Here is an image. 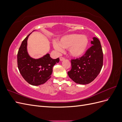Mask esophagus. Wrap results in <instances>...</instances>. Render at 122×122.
Masks as SVG:
<instances>
[{"mask_svg":"<svg viewBox=\"0 0 122 122\" xmlns=\"http://www.w3.org/2000/svg\"><path fill=\"white\" fill-rule=\"evenodd\" d=\"M60 61H64L65 60V57L61 56V57H60Z\"/></svg>","mask_w":122,"mask_h":122,"instance_id":"esophagus-1","label":"esophagus"}]
</instances>
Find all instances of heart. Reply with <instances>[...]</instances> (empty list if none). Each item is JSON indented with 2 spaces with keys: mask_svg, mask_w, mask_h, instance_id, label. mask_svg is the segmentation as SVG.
<instances>
[{
  "mask_svg": "<svg viewBox=\"0 0 122 122\" xmlns=\"http://www.w3.org/2000/svg\"><path fill=\"white\" fill-rule=\"evenodd\" d=\"M88 39L86 36L71 34L65 36L57 43H54V48L61 52L62 49H68L69 54L74 57L82 56L88 45Z\"/></svg>",
  "mask_w": 122,
  "mask_h": 122,
  "instance_id": "1",
  "label": "heart"
}]
</instances>
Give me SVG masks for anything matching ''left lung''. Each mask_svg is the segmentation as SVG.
Returning <instances> with one entry per match:
<instances>
[{"label": "left lung", "instance_id": "obj_1", "mask_svg": "<svg viewBox=\"0 0 122 122\" xmlns=\"http://www.w3.org/2000/svg\"><path fill=\"white\" fill-rule=\"evenodd\" d=\"M92 46L81 57L71 60V69L68 72L73 81L80 84L90 83L96 78L103 66V54L100 42L93 38Z\"/></svg>", "mask_w": 122, "mask_h": 122}]
</instances>
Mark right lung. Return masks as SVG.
Listing matches in <instances>:
<instances>
[{
    "label": "right lung",
    "mask_w": 122,
    "mask_h": 122,
    "mask_svg": "<svg viewBox=\"0 0 122 122\" xmlns=\"http://www.w3.org/2000/svg\"><path fill=\"white\" fill-rule=\"evenodd\" d=\"M29 34L23 41L17 54L18 68L23 78L32 86L44 84L51 77L53 67L60 58L52 59L49 54L41 58L31 57L27 51V39Z\"/></svg>",
    "instance_id": "add662e5"
}]
</instances>
